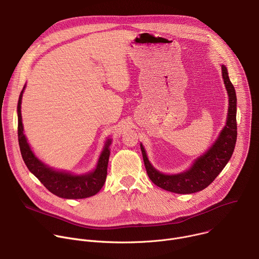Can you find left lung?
Instances as JSON below:
<instances>
[{"mask_svg":"<svg viewBox=\"0 0 259 259\" xmlns=\"http://www.w3.org/2000/svg\"><path fill=\"white\" fill-rule=\"evenodd\" d=\"M223 78L229 94V114L227 125L211 149L198 158L193 167L180 174L166 175L157 171L147 160L140 144L144 166L150 179L159 188L176 194H194L206 189L223 171L230 161L237 141V96L225 65H221Z\"/></svg>","mask_w":259,"mask_h":259,"instance_id":"left-lung-1","label":"left lung"}]
</instances>
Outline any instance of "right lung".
I'll use <instances>...</instances> for the list:
<instances>
[{
	"label": "right lung",
	"instance_id": "add662e5",
	"mask_svg": "<svg viewBox=\"0 0 259 259\" xmlns=\"http://www.w3.org/2000/svg\"><path fill=\"white\" fill-rule=\"evenodd\" d=\"M24 90V87H23ZM21 91L18 99V142L22 159L28 170L38 178L44 187L52 194L64 199H84L96 195L105 182L107 174V164L109 158L110 140L105 143L104 149L98 160L96 169L92 173L85 175H71L64 172L54 171L36 159L23 134V126L21 120Z\"/></svg>",
	"mask_w": 259,
	"mask_h": 259
}]
</instances>
